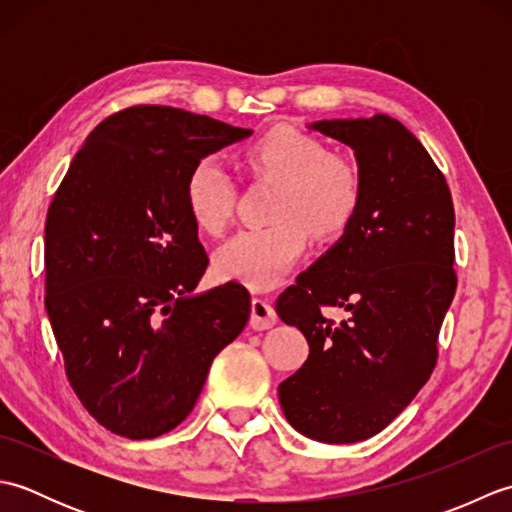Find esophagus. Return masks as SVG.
Segmentation results:
<instances>
[{
	"label": "esophagus",
	"mask_w": 512,
	"mask_h": 512,
	"mask_svg": "<svg viewBox=\"0 0 512 512\" xmlns=\"http://www.w3.org/2000/svg\"><path fill=\"white\" fill-rule=\"evenodd\" d=\"M277 323V312L273 308V303L268 299H259L255 297L250 301V328L253 330H268Z\"/></svg>",
	"instance_id": "1"
}]
</instances>
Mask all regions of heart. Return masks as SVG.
Here are the masks:
<instances>
[{
	"mask_svg": "<svg viewBox=\"0 0 512 512\" xmlns=\"http://www.w3.org/2000/svg\"><path fill=\"white\" fill-rule=\"evenodd\" d=\"M250 178L277 184L270 202L273 224L244 228L215 250L217 277L253 290L281 284L310 242L343 235L363 202V176L356 162L332 154L319 138L277 125L242 154ZM184 202L202 233L224 231L233 215L235 184L217 158H200L184 180Z\"/></svg>",
	"mask_w": 512,
	"mask_h": 512,
	"instance_id": "b5f03b06",
	"label": "heart"
}]
</instances>
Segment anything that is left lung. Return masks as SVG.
Returning <instances> with one entry per match:
<instances>
[{"label": "left lung", "mask_w": 512, "mask_h": 512, "mask_svg": "<svg viewBox=\"0 0 512 512\" xmlns=\"http://www.w3.org/2000/svg\"><path fill=\"white\" fill-rule=\"evenodd\" d=\"M310 129L354 149L363 202L354 222L277 314L308 339V361L279 385L303 436L352 444L376 436L427 383L458 277L449 184L427 149L387 114L317 121ZM323 307H343L336 324Z\"/></svg>", "instance_id": "left-lung-1"}]
</instances>
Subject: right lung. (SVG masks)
Returning <instances> with one entry per match:
<instances>
[{"label":"right lung","mask_w":512,"mask_h":512,"mask_svg":"<svg viewBox=\"0 0 512 512\" xmlns=\"http://www.w3.org/2000/svg\"><path fill=\"white\" fill-rule=\"evenodd\" d=\"M250 134L176 107H127L92 129L54 193L48 319L74 394L116 436L176 429L250 317L233 281L193 295L209 257L184 202L193 162Z\"/></svg>","instance_id":"obj_1"}]
</instances>
